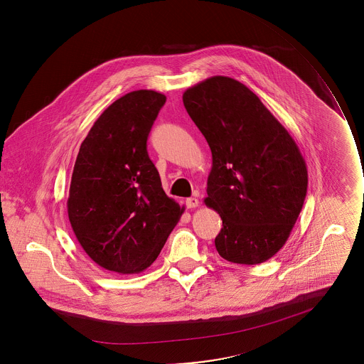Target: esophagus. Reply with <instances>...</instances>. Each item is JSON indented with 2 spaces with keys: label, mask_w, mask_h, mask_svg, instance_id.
<instances>
[{
  "label": "esophagus",
  "mask_w": 364,
  "mask_h": 364,
  "mask_svg": "<svg viewBox=\"0 0 364 364\" xmlns=\"http://www.w3.org/2000/svg\"><path fill=\"white\" fill-rule=\"evenodd\" d=\"M186 206L188 208H195L199 206V200L196 198H188L186 199Z\"/></svg>",
  "instance_id": "34e87169"
}]
</instances>
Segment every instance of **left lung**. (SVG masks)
Returning a JSON list of instances; mask_svg holds the SVG:
<instances>
[{"label":"left lung","instance_id":"obj_1","mask_svg":"<svg viewBox=\"0 0 364 364\" xmlns=\"http://www.w3.org/2000/svg\"><path fill=\"white\" fill-rule=\"evenodd\" d=\"M183 102L208 140L213 166L205 203L223 229L218 254L258 264L288 240L307 193V168L288 131L240 82L213 76L190 87Z\"/></svg>","mask_w":364,"mask_h":364}]
</instances>
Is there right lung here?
Segmentation results:
<instances>
[{"label": "right lung", "instance_id": "right-lung-1", "mask_svg": "<svg viewBox=\"0 0 364 364\" xmlns=\"http://www.w3.org/2000/svg\"><path fill=\"white\" fill-rule=\"evenodd\" d=\"M166 97L125 94L91 127L75 162L67 202L73 233L106 270L135 274L159 255L180 208L162 188L147 138Z\"/></svg>", "mask_w": 364, "mask_h": 364}]
</instances>
